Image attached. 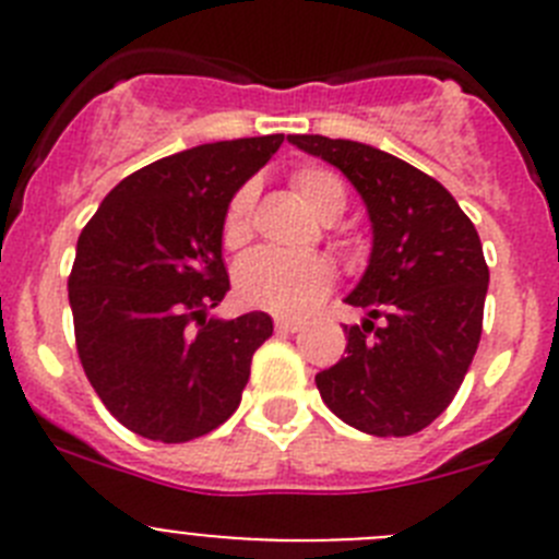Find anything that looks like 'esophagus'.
Returning a JSON list of instances; mask_svg holds the SVG:
<instances>
[{"mask_svg": "<svg viewBox=\"0 0 559 559\" xmlns=\"http://www.w3.org/2000/svg\"><path fill=\"white\" fill-rule=\"evenodd\" d=\"M274 328L276 333H296V330L302 328V322H299V319H290V316H276Z\"/></svg>", "mask_w": 559, "mask_h": 559, "instance_id": "obj_1", "label": "esophagus"}]
</instances>
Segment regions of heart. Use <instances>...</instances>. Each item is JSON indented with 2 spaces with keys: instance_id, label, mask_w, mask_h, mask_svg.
<instances>
[{
  "instance_id": "obj_1",
  "label": "heart",
  "mask_w": 559,
  "mask_h": 559,
  "mask_svg": "<svg viewBox=\"0 0 559 559\" xmlns=\"http://www.w3.org/2000/svg\"><path fill=\"white\" fill-rule=\"evenodd\" d=\"M296 199L319 221H335L347 206V190L335 173L324 167H302L290 179ZM254 185H243L226 206L221 240L237 249L251 237ZM333 285V265L316 254H285L276 249H257L235 265V290L249 308L283 316H302L322 302Z\"/></svg>"
}]
</instances>
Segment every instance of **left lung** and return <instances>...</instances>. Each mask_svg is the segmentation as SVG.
Instances as JSON below:
<instances>
[{
	"label": "left lung",
	"instance_id": "left-lung-1",
	"mask_svg": "<svg viewBox=\"0 0 559 559\" xmlns=\"http://www.w3.org/2000/svg\"><path fill=\"white\" fill-rule=\"evenodd\" d=\"M290 145L338 167L372 224L369 265L344 302L364 310L347 349L316 374L330 412L372 437H412L451 406L478 349L490 271L451 192L392 153L294 133Z\"/></svg>",
	"mask_w": 559,
	"mask_h": 559
}]
</instances>
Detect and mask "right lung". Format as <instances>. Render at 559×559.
Wrapping results in <instances>:
<instances>
[{"label":"right lung","instance_id":"add662e5","mask_svg":"<svg viewBox=\"0 0 559 559\" xmlns=\"http://www.w3.org/2000/svg\"><path fill=\"white\" fill-rule=\"evenodd\" d=\"M283 133L210 142L153 162L108 192L78 237L69 305L83 372L128 431L190 442L240 406L263 310L210 319L229 290L226 206Z\"/></svg>","mask_w":559,"mask_h":559}]
</instances>
